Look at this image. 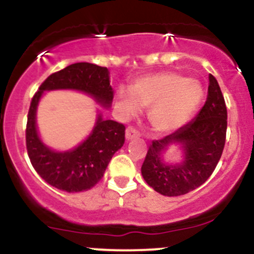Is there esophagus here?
Listing matches in <instances>:
<instances>
[{
	"instance_id": "1",
	"label": "esophagus",
	"mask_w": 254,
	"mask_h": 254,
	"mask_svg": "<svg viewBox=\"0 0 254 254\" xmlns=\"http://www.w3.org/2000/svg\"><path fill=\"white\" fill-rule=\"evenodd\" d=\"M125 136H127V140L135 139V137L140 136V131L135 127L130 125V127H127V131H125Z\"/></svg>"
}]
</instances>
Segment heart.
Instances as JSON below:
<instances>
[{"instance_id": "obj_1", "label": "heart", "mask_w": 254, "mask_h": 254, "mask_svg": "<svg viewBox=\"0 0 254 254\" xmlns=\"http://www.w3.org/2000/svg\"><path fill=\"white\" fill-rule=\"evenodd\" d=\"M203 87L182 73L166 71L143 76L131 88H122L118 106L125 114L150 107V122L157 131H171L188 122L203 98Z\"/></svg>"}]
</instances>
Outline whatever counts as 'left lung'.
<instances>
[{
  "label": "left lung",
  "instance_id": "8db88e82",
  "mask_svg": "<svg viewBox=\"0 0 254 254\" xmlns=\"http://www.w3.org/2000/svg\"><path fill=\"white\" fill-rule=\"evenodd\" d=\"M227 109L216 78L209 76L205 104L195 119L173 134L153 140L148 146L141 173L146 183L157 193L178 196L200 187L212 175L221 158L226 141ZM171 143H181L185 161L181 165H166L162 152Z\"/></svg>",
  "mask_w": 254,
  "mask_h": 254
}]
</instances>
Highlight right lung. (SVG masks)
Wrapping results in <instances>:
<instances>
[{"instance_id": "add662e5", "label": "right lung", "mask_w": 254, "mask_h": 254, "mask_svg": "<svg viewBox=\"0 0 254 254\" xmlns=\"http://www.w3.org/2000/svg\"><path fill=\"white\" fill-rule=\"evenodd\" d=\"M71 88L91 94L97 102L109 107L113 89L107 67L77 63L51 73L40 84L28 112L25 145L33 167L50 186L61 190L82 191L91 189L103 177L113 155L124 145L125 127L99 115L93 131L75 150L55 152L40 141L35 127V112L42 93L49 89Z\"/></svg>"}]
</instances>
